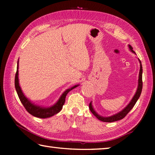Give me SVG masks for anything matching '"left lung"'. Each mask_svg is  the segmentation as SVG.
<instances>
[{"label": "left lung", "mask_w": 155, "mask_h": 155, "mask_svg": "<svg viewBox=\"0 0 155 155\" xmlns=\"http://www.w3.org/2000/svg\"><path fill=\"white\" fill-rule=\"evenodd\" d=\"M128 47L131 51L133 52H135L133 51V47L130 45H128ZM140 63V74H139V80H138V87H137V91H136L135 94L133 96V98L131 100L129 104L125 107V108L117 114H115L114 115H111V116L109 117H103L101 116V115H98L97 113L94 111V109L92 107V104H91V102L90 103V105H89V107H90V109L91 112L95 115V116L98 118L99 120H101L102 122H115L117 121V120H122L124 118V117L128 114V113L129 112L131 109H133V107L135 106V103H137V100L140 98V96L141 95V90H142V86H143V83H142V65H141V63L140 61V60L139 59Z\"/></svg>", "instance_id": "1"}]
</instances>
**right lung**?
<instances>
[{
	"label": "right lung",
	"mask_w": 155,
	"mask_h": 155,
	"mask_svg": "<svg viewBox=\"0 0 155 155\" xmlns=\"http://www.w3.org/2000/svg\"><path fill=\"white\" fill-rule=\"evenodd\" d=\"M77 85H74V87H72L70 89H68L67 90H65L64 93L62 94V95L60 97L59 101L57 102V103L54 104L53 106L50 107H42L40 106H38L34 104L33 103H31V101L28 100L27 97H26L24 94H23L22 90L20 87L19 85V80H18V66H17V71L15 73V87L18 96L19 97L20 101L21 103L23 104V106L25 107L26 110L31 114L33 116L40 117V118H47V117H50L51 116H53L54 115L57 114L61 111L62 109L63 105L65 103V97L68 93L70 91H71L73 89L77 87Z\"/></svg>",
	"instance_id": "1"
}]
</instances>
